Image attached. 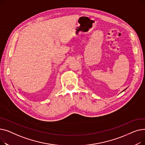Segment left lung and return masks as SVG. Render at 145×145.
I'll return each mask as SVG.
<instances>
[{
  "instance_id": "1",
  "label": "left lung",
  "mask_w": 145,
  "mask_h": 145,
  "mask_svg": "<svg viewBox=\"0 0 145 145\" xmlns=\"http://www.w3.org/2000/svg\"><path fill=\"white\" fill-rule=\"evenodd\" d=\"M126 89H127V88H126V89H124V90H123V91H122V92H123V91H125V90H126Z\"/></svg>"
}]
</instances>
